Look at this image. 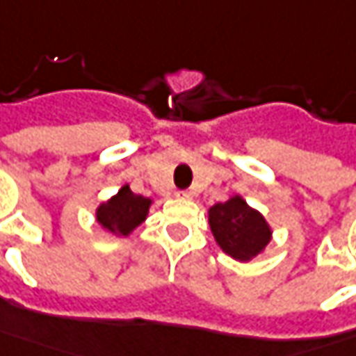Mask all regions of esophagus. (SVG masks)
I'll return each mask as SVG.
<instances>
[{"label": "esophagus", "mask_w": 356, "mask_h": 356, "mask_svg": "<svg viewBox=\"0 0 356 356\" xmlns=\"http://www.w3.org/2000/svg\"><path fill=\"white\" fill-rule=\"evenodd\" d=\"M177 197H181V199H191V197H193V193H191V191H179Z\"/></svg>", "instance_id": "1"}]
</instances>
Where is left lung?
Returning <instances> with one entry per match:
<instances>
[{"label":"left lung","mask_w":356,"mask_h":356,"mask_svg":"<svg viewBox=\"0 0 356 356\" xmlns=\"http://www.w3.org/2000/svg\"><path fill=\"white\" fill-rule=\"evenodd\" d=\"M207 221L219 249L241 263H249L263 255L273 239L269 221L239 193L231 195L223 203L211 205L207 209Z\"/></svg>","instance_id":"obj_1"}]
</instances>
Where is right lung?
Returning <instances> with one entry per match:
<instances>
[{
	"mask_svg": "<svg viewBox=\"0 0 356 356\" xmlns=\"http://www.w3.org/2000/svg\"><path fill=\"white\" fill-rule=\"evenodd\" d=\"M151 205L153 201L149 197L135 195L125 183L113 197L97 205L95 221L115 237H129L147 219Z\"/></svg>",
	"mask_w": 356,
	"mask_h": 356,
	"instance_id": "right-lung-1",
	"label": "right lung"
}]
</instances>
